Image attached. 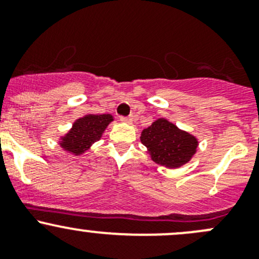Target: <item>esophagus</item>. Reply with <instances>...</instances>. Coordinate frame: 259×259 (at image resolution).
Returning a JSON list of instances; mask_svg holds the SVG:
<instances>
[{
	"mask_svg": "<svg viewBox=\"0 0 259 259\" xmlns=\"http://www.w3.org/2000/svg\"><path fill=\"white\" fill-rule=\"evenodd\" d=\"M119 119H121L122 122H127V123H131V122L133 121V116H130V117H123V116H121L119 117Z\"/></svg>",
	"mask_w": 259,
	"mask_h": 259,
	"instance_id": "34e87169",
	"label": "esophagus"
}]
</instances>
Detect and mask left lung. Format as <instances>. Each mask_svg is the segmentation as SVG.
<instances>
[{
	"instance_id": "left-lung-1",
	"label": "left lung",
	"mask_w": 259,
	"mask_h": 259,
	"mask_svg": "<svg viewBox=\"0 0 259 259\" xmlns=\"http://www.w3.org/2000/svg\"><path fill=\"white\" fill-rule=\"evenodd\" d=\"M141 142L148 148L151 158L166 167H180L196 152L198 141L174 123L160 118L141 133Z\"/></svg>"
}]
</instances>
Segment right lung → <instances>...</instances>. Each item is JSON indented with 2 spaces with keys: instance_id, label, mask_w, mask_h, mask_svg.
Here are the masks:
<instances>
[{
  "instance_id": "right-lung-1",
  "label": "right lung",
  "mask_w": 259,
  "mask_h": 259,
  "mask_svg": "<svg viewBox=\"0 0 259 259\" xmlns=\"http://www.w3.org/2000/svg\"><path fill=\"white\" fill-rule=\"evenodd\" d=\"M113 117L111 114H89L79 118L68 135L61 138V147L74 155H80L102 137Z\"/></svg>"
}]
</instances>
